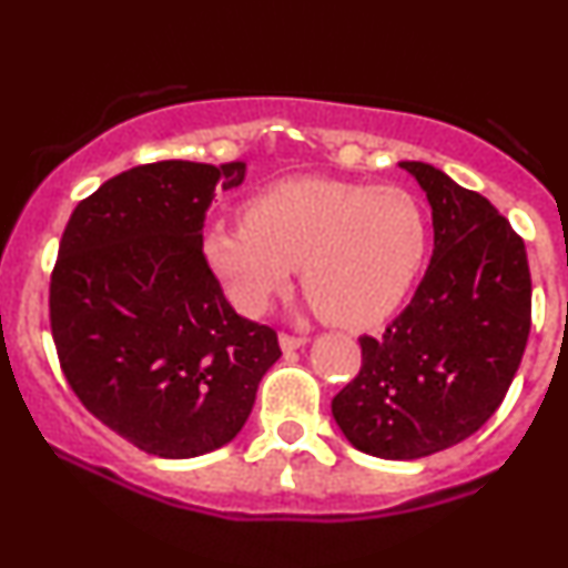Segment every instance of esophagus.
I'll return each instance as SVG.
<instances>
[{
	"mask_svg": "<svg viewBox=\"0 0 568 568\" xmlns=\"http://www.w3.org/2000/svg\"><path fill=\"white\" fill-rule=\"evenodd\" d=\"M310 342L306 336H293V334H280V347H283L285 352H293L298 347H304V344Z\"/></svg>",
	"mask_w": 568,
	"mask_h": 568,
	"instance_id": "34e87169",
	"label": "esophagus"
}]
</instances>
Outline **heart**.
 Listing matches in <instances>:
<instances>
[{"instance_id": "heart-1", "label": "heart", "mask_w": 568, "mask_h": 568, "mask_svg": "<svg viewBox=\"0 0 568 568\" xmlns=\"http://www.w3.org/2000/svg\"><path fill=\"white\" fill-rule=\"evenodd\" d=\"M202 258L243 315L302 285L328 323L368 328L387 321L419 275L427 219L400 186L291 179L247 200L240 224H211Z\"/></svg>"}]
</instances>
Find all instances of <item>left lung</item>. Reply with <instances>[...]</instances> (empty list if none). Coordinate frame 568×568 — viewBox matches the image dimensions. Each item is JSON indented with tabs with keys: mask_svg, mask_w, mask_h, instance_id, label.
I'll use <instances>...</instances> for the list:
<instances>
[{
	"mask_svg": "<svg viewBox=\"0 0 568 568\" xmlns=\"http://www.w3.org/2000/svg\"><path fill=\"white\" fill-rule=\"evenodd\" d=\"M433 205L435 251L414 298L331 403L361 452L422 459L470 438L505 400L531 331L526 245L484 194L400 162Z\"/></svg>",
	"mask_w": 568,
	"mask_h": 568,
	"instance_id": "obj_1",
	"label": "left lung"
}]
</instances>
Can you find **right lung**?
<instances>
[{
	"label": "right lung",
	"instance_id": "obj_1",
	"mask_svg": "<svg viewBox=\"0 0 568 568\" xmlns=\"http://www.w3.org/2000/svg\"><path fill=\"white\" fill-rule=\"evenodd\" d=\"M243 162L162 160L84 197L50 277L58 361L82 406L141 452L189 459L230 443L280 352L202 258V226Z\"/></svg>",
	"mask_w": 568,
	"mask_h": 568
}]
</instances>
